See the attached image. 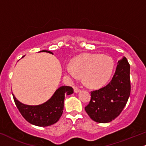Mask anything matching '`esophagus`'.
<instances>
[{"mask_svg":"<svg viewBox=\"0 0 146 146\" xmlns=\"http://www.w3.org/2000/svg\"><path fill=\"white\" fill-rule=\"evenodd\" d=\"M74 90L75 93H78L79 91H80V89H79L78 87H76V86H74Z\"/></svg>","mask_w":146,"mask_h":146,"instance_id":"34e87169","label":"esophagus"}]
</instances>
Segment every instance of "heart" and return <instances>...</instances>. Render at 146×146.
<instances>
[{"label": "heart", "mask_w": 146, "mask_h": 146, "mask_svg": "<svg viewBox=\"0 0 146 146\" xmlns=\"http://www.w3.org/2000/svg\"><path fill=\"white\" fill-rule=\"evenodd\" d=\"M114 66V61L108 55L85 53L74 59L72 66L66 65L64 70L72 79L82 76L87 87L99 88L110 78Z\"/></svg>", "instance_id": "1"}]
</instances>
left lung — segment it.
I'll return each mask as SVG.
<instances>
[{
    "mask_svg": "<svg viewBox=\"0 0 146 146\" xmlns=\"http://www.w3.org/2000/svg\"><path fill=\"white\" fill-rule=\"evenodd\" d=\"M130 93V64L123 57L118 62L111 81L105 87L91 91V100L84 109L97 123H110L123 111Z\"/></svg>",
    "mask_w": 146,
    "mask_h": 146,
    "instance_id": "obj_1",
    "label": "left lung"
}]
</instances>
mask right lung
<instances>
[{
  "label": "right lung",
  "instance_id": "right-lung-1",
  "mask_svg": "<svg viewBox=\"0 0 146 146\" xmlns=\"http://www.w3.org/2000/svg\"><path fill=\"white\" fill-rule=\"evenodd\" d=\"M42 52L52 53L45 50ZM73 93L72 87L62 86L56 90L49 100L38 106L25 105L12 95L18 110L28 123L38 127H47L56 123L59 120L64 110L65 95Z\"/></svg>",
  "mask_w": 146,
  "mask_h": 146
}]
</instances>
